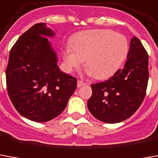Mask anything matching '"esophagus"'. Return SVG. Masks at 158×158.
Listing matches in <instances>:
<instances>
[{
    "instance_id": "esophagus-1",
    "label": "esophagus",
    "mask_w": 158,
    "mask_h": 158,
    "mask_svg": "<svg viewBox=\"0 0 158 158\" xmlns=\"http://www.w3.org/2000/svg\"><path fill=\"white\" fill-rule=\"evenodd\" d=\"M85 85L86 84L85 82H83V81H81V80H78V82H77V86H78V88L83 86V85Z\"/></svg>"
}]
</instances>
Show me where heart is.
Instances as JSON below:
<instances>
[{"mask_svg": "<svg viewBox=\"0 0 158 158\" xmlns=\"http://www.w3.org/2000/svg\"><path fill=\"white\" fill-rule=\"evenodd\" d=\"M72 48L63 51V60L69 71L81 67L83 60L87 73L98 79L113 75L128 56L127 37L114 31L97 29L78 33L72 41Z\"/></svg>", "mask_w": 158, "mask_h": 158, "instance_id": "obj_1", "label": "heart"}]
</instances>
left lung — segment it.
<instances>
[{
    "label": "left lung",
    "instance_id": "obj_1",
    "mask_svg": "<svg viewBox=\"0 0 158 158\" xmlns=\"http://www.w3.org/2000/svg\"><path fill=\"white\" fill-rule=\"evenodd\" d=\"M148 54L133 37L122 70L104 82L92 84L88 110L99 121L118 123L132 116L144 100L149 79Z\"/></svg>",
    "mask_w": 158,
    "mask_h": 158
}]
</instances>
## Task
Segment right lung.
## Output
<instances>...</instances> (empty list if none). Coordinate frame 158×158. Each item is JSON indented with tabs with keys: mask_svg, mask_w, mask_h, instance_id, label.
<instances>
[{
	"mask_svg": "<svg viewBox=\"0 0 158 158\" xmlns=\"http://www.w3.org/2000/svg\"><path fill=\"white\" fill-rule=\"evenodd\" d=\"M55 34L45 23L31 26L11 49L6 70L7 92L14 108L37 122L58 116L77 87V79L57 65V54L47 38Z\"/></svg>",
	"mask_w": 158,
	"mask_h": 158,
	"instance_id": "1",
	"label": "right lung"
}]
</instances>
